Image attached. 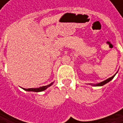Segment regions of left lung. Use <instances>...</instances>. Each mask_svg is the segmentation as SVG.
<instances>
[{"label": "left lung", "mask_w": 123, "mask_h": 123, "mask_svg": "<svg viewBox=\"0 0 123 123\" xmlns=\"http://www.w3.org/2000/svg\"><path fill=\"white\" fill-rule=\"evenodd\" d=\"M116 73L113 75V76H112L111 78H108L107 80H104V81H103V82H101V83H97V84H92V83H90L89 85H91V86H104V85H105L106 83H109L111 80H112V79H113V78L115 76V75H116Z\"/></svg>", "instance_id": "8db88e82"}]
</instances>
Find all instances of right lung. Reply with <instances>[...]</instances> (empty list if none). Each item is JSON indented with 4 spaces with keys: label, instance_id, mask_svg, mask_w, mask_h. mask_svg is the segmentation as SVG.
Returning <instances> with one entry per match:
<instances>
[{
    "label": "right lung",
    "instance_id": "right-lung-1",
    "mask_svg": "<svg viewBox=\"0 0 123 123\" xmlns=\"http://www.w3.org/2000/svg\"><path fill=\"white\" fill-rule=\"evenodd\" d=\"M53 83H54V82L51 83L50 84H49V85H48V86H42V87H37V88H28V89H26V88H23V89L24 90L31 91V92H42V91L46 90V89H47L48 87H49L50 86H52V85L53 84Z\"/></svg>",
    "mask_w": 123,
    "mask_h": 123
}]
</instances>
